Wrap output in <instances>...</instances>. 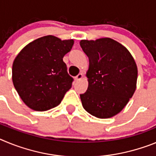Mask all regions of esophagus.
I'll return each mask as SVG.
<instances>
[{
    "instance_id": "obj_1",
    "label": "esophagus",
    "mask_w": 156,
    "mask_h": 156,
    "mask_svg": "<svg viewBox=\"0 0 156 156\" xmlns=\"http://www.w3.org/2000/svg\"><path fill=\"white\" fill-rule=\"evenodd\" d=\"M82 78H83V74L82 73H79L78 75L76 76L75 77L76 82H78V81H80V80H82Z\"/></svg>"
}]
</instances>
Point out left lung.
<instances>
[{
  "mask_svg": "<svg viewBox=\"0 0 156 156\" xmlns=\"http://www.w3.org/2000/svg\"><path fill=\"white\" fill-rule=\"evenodd\" d=\"M80 44L89 58L88 87L80 94L83 107L97 118H111L123 109L136 90L134 58L126 47L108 37Z\"/></svg>",
  "mask_w": 156,
  "mask_h": 156,
  "instance_id": "8db88e82",
  "label": "left lung"
}]
</instances>
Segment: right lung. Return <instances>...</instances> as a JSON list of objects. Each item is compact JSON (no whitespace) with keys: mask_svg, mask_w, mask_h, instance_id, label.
Returning a JSON list of instances; mask_svg holds the SVG:
<instances>
[{"mask_svg":"<svg viewBox=\"0 0 156 156\" xmlns=\"http://www.w3.org/2000/svg\"><path fill=\"white\" fill-rule=\"evenodd\" d=\"M73 44V39L44 36L18 54L12 65V82L29 108L44 112L61 103L73 80L62 58Z\"/></svg>","mask_w":156,"mask_h":156,"instance_id":"right-lung-1","label":"right lung"}]
</instances>
